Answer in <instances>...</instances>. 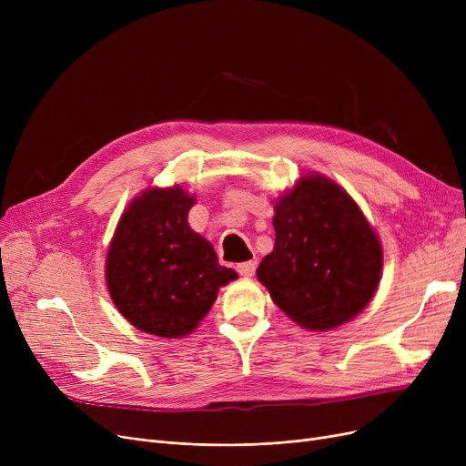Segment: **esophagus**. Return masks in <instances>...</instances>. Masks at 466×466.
Here are the masks:
<instances>
[{
  "instance_id": "obj_1",
  "label": "esophagus",
  "mask_w": 466,
  "mask_h": 466,
  "mask_svg": "<svg viewBox=\"0 0 466 466\" xmlns=\"http://www.w3.org/2000/svg\"><path fill=\"white\" fill-rule=\"evenodd\" d=\"M236 270L239 272V276L243 278H251L257 270V260H248V262H239L236 264Z\"/></svg>"
}]
</instances>
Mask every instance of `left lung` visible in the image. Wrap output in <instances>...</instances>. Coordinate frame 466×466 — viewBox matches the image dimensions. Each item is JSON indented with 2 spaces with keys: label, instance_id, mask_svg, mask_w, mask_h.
<instances>
[{
  "label": "left lung",
  "instance_id": "left-lung-1",
  "mask_svg": "<svg viewBox=\"0 0 466 466\" xmlns=\"http://www.w3.org/2000/svg\"><path fill=\"white\" fill-rule=\"evenodd\" d=\"M276 246L257 268L274 304L308 330H332L370 304L383 268L381 241L351 196L306 174L274 206Z\"/></svg>",
  "mask_w": 466,
  "mask_h": 466
}]
</instances>
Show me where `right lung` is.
Here are the masks:
<instances>
[{
	"label": "right lung",
	"mask_w": 466,
	"mask_h": 466,
	"mask_svg": "<svg viewBox=\"0 0 466 466\" xmlns=\"http://www.w3.org/2000/svg\"><path fill=\"white\" fill-rule=\"evenodd\" d=\"M196 196L183 187H149L120 215L106 257L109 297L136 329L160 338L190 334L218 289L238 278L211 243L188 225Z\"/></svg>",
	"instance_id": "obj_1"
}]
</instances>
